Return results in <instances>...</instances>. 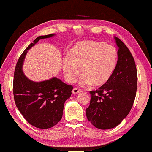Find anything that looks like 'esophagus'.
Wrapping results in <instances>:
<instances>
[{
  "label": "esophagus",
  "mask_w": 152,
  "mask_h": 152,
  "mask_svg": "<svg viewBox=\"0 0 152 152\" xmlns=\"http://www.w3.org/2000/svg\"><path fill=\"white\" fill-rule=\"evenodd\" d=\"M81 92H82V91H81L80 90H79V89L77 88H74L73 89V90H72V93H73V94H80V93H81Z\"/></svg>",
  "instance_id": "esophagus-1"
}]
</instances>
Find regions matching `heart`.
Masks as SVG:
<instances>
[{"label":"heart","instance_id":"b5f03b06","mask_svg":"<svg viewBox=\"0 0 152 152\" xmlns=\"http://www.w3.org/2000/svg\"><path fill=\"white\" fill-rule=\"evenodd\" d=\"M118 62V51L114 46L101 41L84 40L75 43L63 61V73L66 80L73 83L79 75L80 84L101 87L112 78Z\"/></svg>","mask_w":152,"mask_h":152}]
</instances>
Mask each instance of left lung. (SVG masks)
<instances>
[{
    "label": "left lung",
    "instance_id": "8db88e82",
    "mask_svg": "<svg viewBox=\"0 0 152 152\" xmlns=\"http://www.w3.org/2000/svg\"><path fill=\"white\" fill-rule=\"evenodd\" d=\"M118 50V62L109 82L96 91H90V106L86 110L88 120L101 129L113 128L126 117L134 104L137 86L134 58L127 46L114 37Z\"/></svg>",
    "mask_w": 152,
    "mask_h": 152
}]
</instances>
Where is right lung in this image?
Instances as JSON below:
<instances>
[{"label":"right lung","mask_w":152,"mask_h":152,"mask_svg":"<svg viewBox=\"0 0 152 152\" xmlns=\"http://www.w3.org/2000/svg\"><path fill=\"white\" fill-rule=\"evenodd\" d=\"M55 35L37 37L20 55L14 72L13 95L17 108L29 124L40 129L53 127L61 120L64 102L71 96L73 86L57 77L40 82L31 80L24 75L23 66L28 51L39 40Z\"/></svg>","instance_id":"obj_1"}]
</instances>
